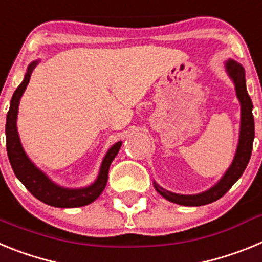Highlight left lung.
Wrapping results in <instances>:
<instances>
[{
  "label": "left lung",
  "mask_w": 262,
  "mask_h": 262,
  "mask_svg": "<svg viewBox=\"0 0 262 262\" xmlns=\"http://www.w3.org/2000/svg\"><path fill=\"white\" fill-rule=\"evenodd\" d=\"M226 66L227 71L235 82L236 94H237V98L242 103V127H240L239 145H237L235 159H233L232 165L227 170L221 181L217 182L214 187H211L210 190L196 194V195H181V194L170 193V191L165 190L157 184H155V189L157 190V193L161 194L165 200L177 203V205L203 206L222 198L232 187V185L242 177L243 172L245 170L249 163V159H251L254 139V120L253 114H252L253 105H252L251 97H249L247 88H245V72L244 68L233 60H230Z\"/></svg>",
  "instance_id": "1"
}]
</instances>
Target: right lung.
I'll use <instances>...</instances> for the list:
<instances>
[{
  "label": "right lung",
  "instance_id": "1",
  "mask_svg": "<svg viewBox=\"0 0 262 262\" xmlns=\"http://www.w3.org/2000/svg\"><path fill=\"white\" fill-rule=\"evenodd\" d=\"M36 66V61L31 62L27 69V73L23 78L22 84L14 92L13 98L10 102V108L8 111L6 117V149H8V156L10 160L11 168L14 173L18 177L20 182L26 186L27 190L32 195L38 198L46 205L53 206V207H62V209H69V207H81V206L89 205L97 200L99 194L102 193L107 184L108 168H110L111 161L114 160L118 152L120 149L122 143H117L108 149L107 155L103 159V163L101 165L98 180L94 182L92 186L86 189H78V190H72V189H62L46 177L43 173L34 166V164L29 160L26 154L23 152V148L20 145L19 136L17 133V114L18 106H19V99L22 97L23 92L29 84L31 73Z\"/></svg>",
  "mask_w": 262,
  "mask_h": 262
}]
</instances>
